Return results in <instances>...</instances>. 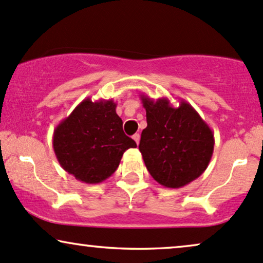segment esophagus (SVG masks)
<instances>
[{
	"mask_svg": "<svg viewBox=\"0 0 263 263\" xmlns=\"http://www.w3.org/2000/svg\"><path fill=\"white\" fill-rule=\"evenodd\" d=\"M133 139H134V141L137 142V145H138L139 141H140V134H138V133H137V134L133 135Z\"/></svg>",
	"mask_w": 263,
	"mask_h": 263,
	"instance_id": "1",
	"label": "esophagus"
}]
</instances>
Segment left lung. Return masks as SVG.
Returning <instances> with one entry per match:
<instances>
[{
    "instance_id": "1",
    "label": "left lung",
    "mask_w": 263,
    "mask_h": 263,
    "mask_svg": "<svg viewBox=\"0 0 263 263\" xmlns=\"http://www.w3.org/2000/svg\"><path fill=\"white\" fill-rule=\"evenodd\" d=\"M140 99L147 126L141 133L139 150L148 173L166 187L185 186L209 166L215 146L212 130L184 100L173 107L167 97Z\"/></svg>"
}]
</instances>
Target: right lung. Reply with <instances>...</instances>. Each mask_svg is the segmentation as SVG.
Here are the masks:
<instances>
[{"label": "right lung", "instance_id": "add662e5", "mask_svg": "<svg viewBox=\"0 0 263 263\" xmlns=\"http://www.w3.org/2000/svg\"><path fill=\"white\" fill-rule=\"evenodd\" d=\"M113 100H83L53 132V151L61 167L76 179L97 184L111 177L123 154L137 142L123 132Z\"/></svg>", "mask_w": 263, "mask_h": 263}]
</instances>
